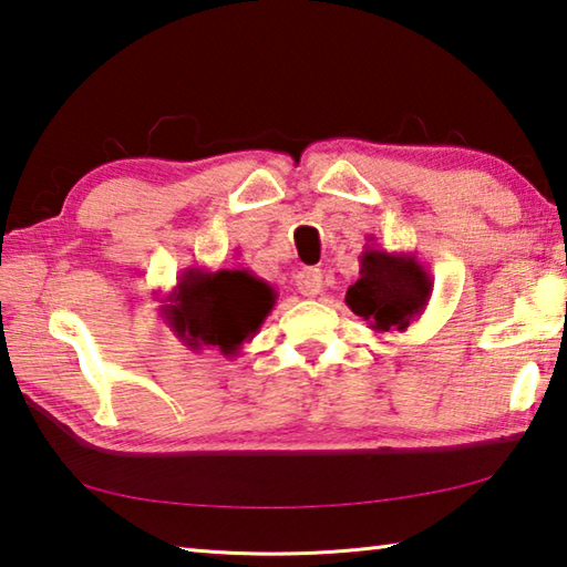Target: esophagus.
<instances>
[{"instance_id": "1", "label": "esophagus", "mask_w": 567, "mask_h": 567, "mask_svg": "<svg viewBox=\"0 0 567 567\" xmlns=\"http://www.w3.org/2000/svg\"><path fill=\"white\" fill-rule=\"evenodd\" d=\"M295 285L300 295L318 297L322 290V272L318 270V267H302V270L295 275Z\"/></svg>"}]
</instances>
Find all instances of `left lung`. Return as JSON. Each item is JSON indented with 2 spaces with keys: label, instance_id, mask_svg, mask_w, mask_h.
I'll return each instance as SVG.
<instances>
[{
  "label": "left lung",
  "instance_id": "1",
  "mask_svg": "<svg viewBox=\"0 0 567 567\" xmlns=\"http://www.w3.org/2000/svg\"><path fill=\"white\" fill-rule=\"evenodd\" d=\"M433 280L415 255L388 252L364 245L360 277L348 287L344 302L380 334L405 332L425 312Z\"/></svg>",
  "mask_w": 567,
  "mask_h": 567
}]
</instances>
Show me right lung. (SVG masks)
Returning a JSON list of instances; mask_svg holds the SVG:
<instances>
[{
	"instance_id": "obj_1",
	"label": "right lung",
	"mask_w": 567,
	"mask_h": 567,
	"mask_svg": "<svg viewBox=\"0 0 567 567\" xmlns=\"http://www.w3.org/2000/svg\"><path fill=\"white\" fill-rule=\"evenodd\" d=\"M275 300L272 287L249 270L187 267L159 310L189 350L217 348L225 358H237L260 332Z\"/></svg>"
}]
</instances>
